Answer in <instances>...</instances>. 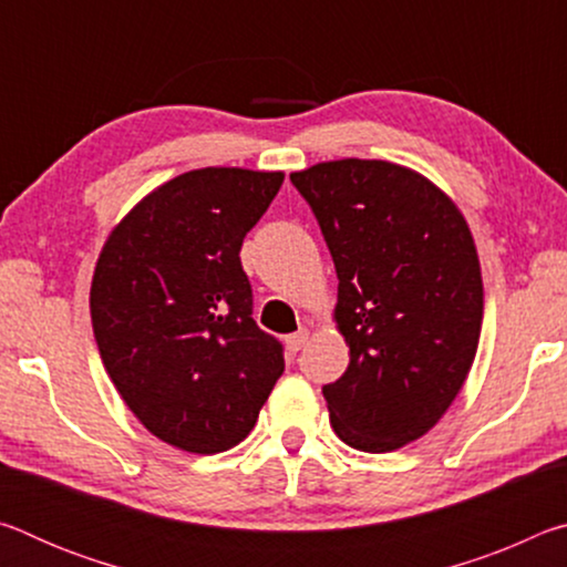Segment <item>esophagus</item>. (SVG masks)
<instances>
[{"mask_svg": "<svg viewBox=\"0 0 567 567\" xmlns=\"http://www.w3.org/2000/svg\"><path fill=\"white\" fill-rule=\"evenodd\" d=\"M307 340H310V332L307 330H297L295 334H290V338H287L285 342H287V350H290L292 354L295 352H300L305 344H307Z\"/></svg>", "mask_w": 567, "mask_h": 567, "instance_id": "34e87169", "label": "esophagus"}]
</instances>
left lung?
<instances>
[{
    "label": "left lung",
    "instance_id": "left-lung-1",
    "mask_svg": "<svg viewBox=\"0 0 567 567\" xmlns=\"http://www.w3.org/2000/svg\"><path fill=\"white\" fill-rule=\"evenodd\" d=\"M338 272L334 322L350 348L322 388L330 425L362 453L435 427L473 368L483 277L463 213L420 172L385 159L320 162L290 175Z\"/></svg>",
    "mask_w": 567,
    "mask_h": 567
}]
</instances>
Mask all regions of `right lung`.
Segmentation results:
<instances>
[{
	"label": "right lung",
	"mask_w": 567,
	"mask_h": 567,
	"mask_svg": "<svg viewBox=\"0 0 567 567\" xmlns=\"http://www.w3.org/2000/svg\"><path fill=\"white\" fill-rule=\"evenodd\" d=\"M282 172L192 169L140 199L104 243L90 312L104 370L142 425L197 455L235 447L285 370L252 320L243 239Z\"/></svg>",
	"instance_id": "right-lung-1"
}]
</instances>
